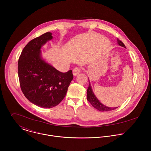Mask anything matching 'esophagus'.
<instances>
[{"label": "esophagus", "mask_w": 151, "mask_h": 151, "mask_svg": "<svg viewBox=\"0 0 151 151\" xmlns=\"http://www.w3.org/2000/svg\"><path fill=\"white\" fill-rule=\"evenodd\" d=\"M81 73V69L78 68H75L73 70V75L75 76L76 75H78V74H79Z\"/></svg>", "instance_id": "1"}]
</instances>
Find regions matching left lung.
I'll list each match as a JSON object with an SVG mask.
<instances>
[{
	"mask_svg": "<svg viewBox=\"0 0 151 151\" xmlns=\"http://www.w3.org/2000/svg\"><path fill=\"white\" fill-rule=\"evenodd\" d=\"M117 43L119 46L126 48L125 45L118 39H117ZM88 81H89V86H88V88L87 89V99L91 104V105L94 107V108H96V109H97V110H99V111H101V112L110 111H112V110H114V109L117 108L118 107H107V106L104 105L103 104H102L99 100V99L97 98L96 95L94 94V93L93 91V89H92V87H91V85L90 81L89 79H88Z\"/></svg>",
	"mask_w": 151,
	"mask_h": 151,
	"instance_id": "8db88e82",
	"label": "left lung"
}]
</instances>
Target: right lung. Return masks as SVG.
<instances>
[{
    "label": "right lung",
    "instance_id": "right-lung-1",
    "mask_svg": "<svg viewBox=\"0 0 151 151\" xmlns=\"http://www.w3.org/2000/svg\"><path fill=\"white\" fill-rule=\"evenodd\" d=\"M52 38V33L47 32L30 40L18 60L21 90L31 103L43 108L58 105L65 97L73 79L71 70L60 72L43 58L41 48Z\"/></svg>",
    "mask_w": 151,
    "mask_h": 151
}]
</instances>
